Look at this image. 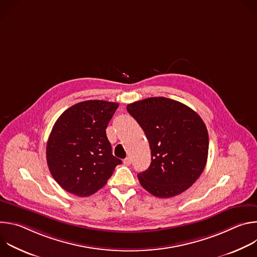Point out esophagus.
<instances>
[{
	"label": "esophagus",
	"instance_id": "esophagus-1",
	"mask_svg": "<svg viewBox=\"0 0 257 257\" xmlns=\"http://www.w3.org/2000/svg\"><path fill=\"white\" fill-rule=\"evenodd\" d=\"M124 165H125V166H130V165H131V160H130L129 158H126V159L124 160Z\"/></svg>",
	"mask_w": 257,
	"mask_h": 257
}]
</instances>
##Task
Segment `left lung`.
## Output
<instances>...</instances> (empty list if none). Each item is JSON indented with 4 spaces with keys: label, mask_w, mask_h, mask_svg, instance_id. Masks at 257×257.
Instances as JSON below:
<instances>
[{
    "label": "left lung",
    "mask_w": 257,
    "mask_h": 257,
    "mask_svg": "<svg viewBox=\"0 0 257 257\" xmlns=\"http://www.w3.org/2000/svg\"><path fill=\"white\" fill-rule=\"evenodd\" d=\"M149 139L150 168L137 175L141 186L160 198L187 190L203 172L208 133L199 115L180 101L149 97L127 105Z\"/></svg>",
    "instance_id": "1"
}]
</instances>
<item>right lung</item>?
Here are the masks:
<instances>
[{
    "label": "right lung",
    "mask_w": 257,
    "mask_h": 257,
    "mask_svg": "<svg viewBox=\"0 0 257 257\" xmlns=\"http://www.w3.org/2000/svg\"><path fill=\"white\" fill-rule=\"evenodd\" d=\"M119 103L85 100L58 118L47 143L49 170L67 192L86 197L102 188L122 163L112 154L105 129Z\"/></svg>",
    "instance_id": "right-lung-1"
}]
</instances>
